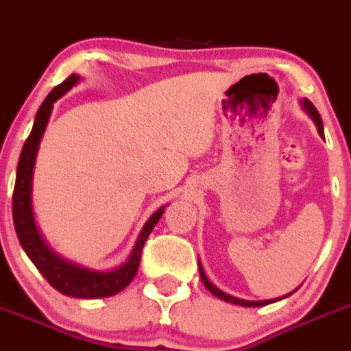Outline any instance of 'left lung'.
I'll use <instances>...</instances> for the list:
<instances>
[{
	"label": "left lung",
	"instance_id": "obj_1",
	"mask_svg": "<svg viewBox=\"0 0 351 351\" xmlns=\"http://www.w3.org/2000/svg\"><path fill=\"white\" fill-rule=\"evenodd\" d=\"M300 104H302V110H304L305 113L308 114V118H311V120L314 121L315 127H317L319 135H321V137L324 138V127H322V120H321V114H319V111L315 110V106H314V104H312L308 99H302ZM199 274H200V280H202L204 287H206L207 290H209L210 293L214 295V297L221 298V300H224V302H230V304L241 305V307H264V305H269V304H274V302L283 300V298L290 297V295H293L295 291L298 290V288H295V290L291 291V293L283 295V297H278V298H271V300H243V298L231 297V295L224 293V291H221L219 288L214 287V285L210 283L209 280H207V276H206V273H204V267H202V264H200V261H199Z\"/></svg>",
	"mask_w": 351,
	"mask_h": 351
}]
</instances>
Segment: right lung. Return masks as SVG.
I'll return each mask as SVG.
<instances>
[{
	"instance_id": "right-lung-1",
	"label": "right lung",
	"mask_w": 351,
	"mask_h": 351,
	"mask_svg": "<svg viewBox=\"0 0 351 351\" xmlns=\"http://www.w3.org/2000/svg\"><path fill=\"white\" fill-rule=\"evenodd\" d=\"M80 82V75L71 73L63 84L54 87L40 108L37 110L36 118H34V127L30 132L29 138L25 141L20 154L19 166H16V180L15 190H13V224H15L16 237H19L20 245L29 255L34 266L39 269V273L46 278L47 283L56 288L60 293L73 298H106L120 293L121 290L132 283L138 271L141 264L142 248H144L145 240L154 230L158 221L161 219L166 206L159 207L147 221L144 228L138 233L137 241L128 255L127 262L121 266L114 267L110 271H96L84 267L77 262H71L64 258L63 255L56 254L53 248L47 245L44 237L37 228L36 216H34L32 206V182H34V168H36L37 152H39L40 138L46 132L47 121L51 118L54 103L61 96L68 93L71 87Z\"/></svg>"
}]
</instances>
